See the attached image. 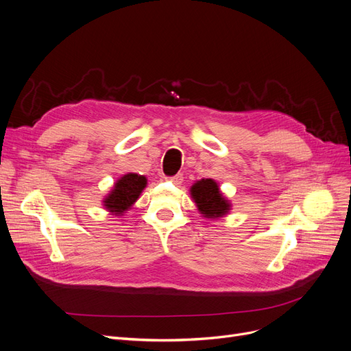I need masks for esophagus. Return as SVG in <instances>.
I'll return each instance as SVG.
<instances>
[{
  "mask_svg": "<svg viewBox=\"0 0 351 351\" xmlns=\"http://www.w3.org/2000/svg\"><path fill=\"white\" fill-rule=\"evenodd\" d=\"M169 180H172L175 184H180L183 182V173H178L175 176H171Z\"/></svg>",
  "mask_w": 351,
  "mask_h": 351,
  "instance_id": "1",
  "label": "esophagus"
}]
</instances>
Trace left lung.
<instances>
[{
  "label": "left lung",
  "instance_id": "8db88e82",
  "mask_svg": "<svg viewBox=\"0 0 351 351\" xmlns=\"http://www.w3.org/2000/svg\"><path fill=\"white\" fill-rule=\"evenodd\" d=\"M191 192L200 213L207 219L221 217L230 210L228 202L223 197L217 183L213 179L199 180L192 186Z\"/></svg>",
  "mask_w": 351,
  "mask_h": 351
}]
</instances>
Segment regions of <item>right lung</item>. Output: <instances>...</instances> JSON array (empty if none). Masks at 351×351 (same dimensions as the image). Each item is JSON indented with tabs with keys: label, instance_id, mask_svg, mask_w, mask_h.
<instances>
[{
	"label": "right lung",
	"instance_id": "1",
	"mask_svg": "<svg viewBox=\"0 0 351 351\" xmlns=\"http://www.w3.org/2000/svg\"><path fill=\"white\" fill-rule=\"evenodd\" d=\"M147 186V179L138 173H127L117 180L114 189L106 197L104 206L114 215H123L141 195Z\"/></svg>",
	"mask_w": 351,
	"mask_h": 351
}]
</instances>
